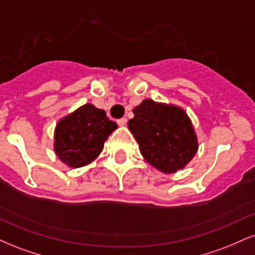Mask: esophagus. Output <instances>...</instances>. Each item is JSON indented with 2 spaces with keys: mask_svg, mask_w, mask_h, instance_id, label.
Masks as SVG:
<instances>
[{
  "mask_svg": "<svg viewBox=\"0 0 255 255\" xmlns=\"http://www.w3.org/2000/svg\"><path fill=\"white\" fill-rule=\"evenodd\" d=\"M118 125L119 126H126V125H127V119H126V118L119 119L118 120Z\"/></svg>",
  "mask_w": 255,
  "mask_h": 255,
  "instance_id": "34e87169",
  "label": "esophagus"
}]
</instances>
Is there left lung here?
<instances>
[{
	"label": "left lung",
	"instance_id": "1",
	"mask_svg": "<svg viewBox=\"0 0 255 255\" xmlns=\"http://www.w3.org/2000/svg\"><path fill=\"white\" fill-rule=\"evenodd\" d=\"M133 113L128 128L151 165L171 174L192 159L198 150L197 136L182 109L145 99Z\"/></svg>",
	"mask_w": 255,
	"mask_h": 255
}]
</instances>
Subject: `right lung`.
I'll list each match as a JSON object with an SVG mask.
<instances>
[{"label":"right lung","mask_w":255,"mask_h":255,"mask_svg":"<svg viewBox=\"0 0 255 255\" xmlns=\"http://www.w3.org/2000/svg\"><path fill=\"white\" fill-rule=\"evenodd\" d=\"M118 128L105 111L85 104L58 122L55 130V151L72 168L89 164L103 150L104 141Z\"/></svg>","instance_id":"right-lung-1"}]
</instances>
